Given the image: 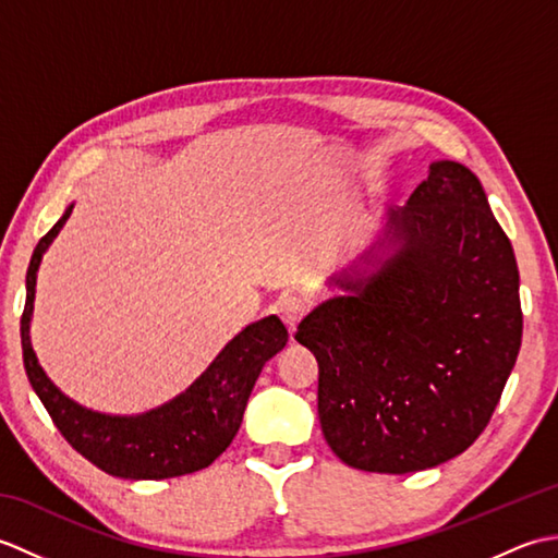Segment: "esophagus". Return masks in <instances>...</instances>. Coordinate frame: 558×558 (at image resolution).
<instances>
[{"label": "esophagus", "mask_w": 558, "mask_h": 558, "mask_svg": "<svg viewBox=\"0 0 558 558\" xmlns=\"http://www.w3.org/2000/svg\"><path fill=\"white\" fill-rule=\"evenodd\" d=\"M276 312L292 330L306 316V312H310V300L302 298V294H286V298L278 300Z\"/></svg>", "instance_id": "34e87169"}]
</instances>
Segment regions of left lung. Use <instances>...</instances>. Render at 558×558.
I'll use <instances>...</instances> for the list:
<instances>
[{
  "instance_id": "left-lung-1",
  "label": "left lung",
  "mask_w": 558,
  "mask_h": 558,
  "mask_svg": "<svg viewBox=\"0 0 558 558\" xmlns=\"http://www.w3.org/2000/svg\"><path fill=\"white\" fill-rule=\"evenodd\" d=\"M400 252L350 298L318 306L298 342L318 360V420L354 470L405 475L460 456L487 429L520 338L511 240L465 165L438 160L390 210Z\"/></svg>"
}]
</instances>
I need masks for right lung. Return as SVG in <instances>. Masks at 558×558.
Segmentation results:
<instances>
[{"mask_svg":"<svg viewBox=\"0 0 558 558\" xmlns=\"http://www.w3.org/2000/svg\"><path fill=\"white\" fill-rule=\"evenodd\" d=\"M69 216L71 208L35 246L26 276L28 292L21 314V345L33 390L71 448L108 475L122 480H168L208 468L240 432L256 378L272 354L286 348L288 328L278 316L246 326L225 345L216 362L186 393L141 417H108L76 405L45 376L28 336L35 272L43 252Z\"/></svg>","mask_w":558,"mask_h":558,"instance_id":"add662e5","label":"right lung"}]
</instances>
